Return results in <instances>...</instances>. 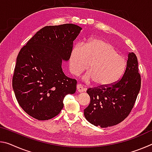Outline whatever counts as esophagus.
I'll return each instance as SVG.
<instances>
[{
  "label": "esophagus",
  "instance_id": "esophagus-1",
  "mask_svg": "<svg viewBox=\"0 0 152 152\" xmlns=\"http://www.w3.org/2000/svg\"><path fill=\"white\" fill-rule=\"evenodd\" d=\"M76 88H77V91H78L79 92H83L84 91H86V88H84L83 85H82V84H77Z\"/></svg>",
  "mask_w": 152,
  "mask_h": 152
}]
</instances>
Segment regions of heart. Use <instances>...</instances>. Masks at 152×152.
I'll return each mask as SVG.
<instances>
[{
    "label": "heart",
    "mask_w": 152,
    "mask_h": 152,
    "mask_svg": "<svg viewBox=\"0 0 152 152\" xmlns=\"http://www.w3.org/2000/svg\"><path fill=\"white\" fill-rule=\"evenodd\" d=\"M69 64L71 72L75 76L80 75L89 67L91 72L84 79L86 81L94 80V83L99 86H107L121 78L127 61L110 42L95 39L89 40L82 46H74Z\"/></svg>",
    "instance_id": "heart-1"
}]
</instances>
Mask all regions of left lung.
Here are the masks:
<instances>
[{"label":"left lung","mask_w":152,"mask_h":152,"mask_svg":"<svg viewBox=\"0 0 152 152\" xmlns=\"http://www.w3.org/2000/svg\"><path fill=\"white\" fill-rule=\"evenodd\" d=\"M141 81L137 56L129 53L124 74L119 80L110 86L87 90L91 102L84 110L86 120L102 128L122 122L134 107Z\"/></svg>","instance_id":"left-lung-1"}]
</instances>
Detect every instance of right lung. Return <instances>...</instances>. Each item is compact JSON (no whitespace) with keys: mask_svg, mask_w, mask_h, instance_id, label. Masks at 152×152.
Here are the masks:
<instances>
[{"mask_svg":"<svg viewBox=\"0 0 152 152\" xmlns=\"http://www.w3.org/2000/svg\"><path fill=\"white\" fill-rule=\"evenodd\" d=\"M82 28L74 24L46 26L19 52L12 88L24 111L35 119H52L63 109L64 97L76 92L77 81L61 69L68 60L73 42Z\"/></svg>","mask_w":152,"mask_h":152,"instance_id":"right-lung-1","label":"right lung"}]
</instances>
